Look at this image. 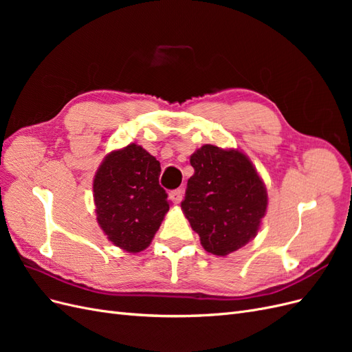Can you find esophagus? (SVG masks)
I'll use <instances>...</instances> for the list:
<instances>
[{
	"label": "esophagus",
	"instance_id": "esophagus-1",
	"mask_svg": "<svg viewBox=\"0 0 352 352\" xmlns=\"http://www.w3.org/2000/svg\"><path fill=\"white\" fill-rule=\"evenodd\" d=\"M168 195H170V199H172L175 204H179V202L184 198V189H175Z\"/></svg>",
	"mask_w": 352,
	"mask_h": 352
}]
</instances>
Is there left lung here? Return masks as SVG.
<instances>
[{
	"mask_svg": "<svg viewBox=\"0 0 352 352\" xmlns=\"http://www.w3.org/2000/svg\"><path fill=\"white\" fill-rule=\"evenodd\" d=\"M182 210L202 248L225 255L247 245L267 210V190L250 158L238 150L202 145L190 155Z\"/></svg>",
	"mask_w": 352,
	"mask_h": 352,
	"instance_id": "8db88e82",
	"label": "left lung"
}]
</instances>
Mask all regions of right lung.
I'll use <instances>...</instances> for the list:
<instances>
[{"label":"right lung","instance_id":"1","mask_svg":"<svg viewBox=\"0 0 352 352\" xmlns=\"http://www.w3.org/2000/svg\"><path fill=\"white\" fill-rule=\"evenodd\" d=\"M160 172L158 160L136 144L111 151L97 170V220L116 247L135 254L151 243L170 208Z\"/></svg>","mask_w":352,"mask_h":352}]
</instances>
